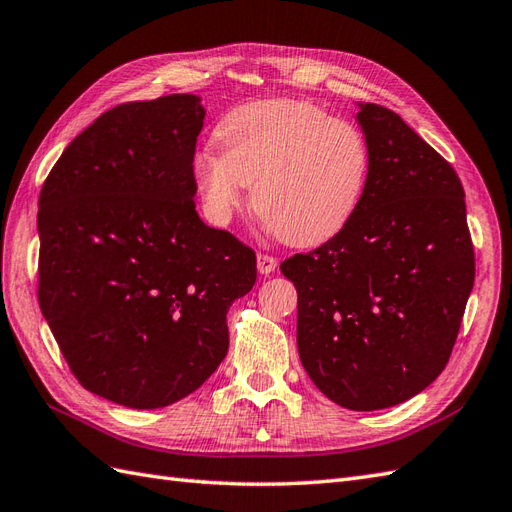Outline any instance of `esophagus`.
<instances>
[{"mask_svg":"<svg viewBox=\"0 0 512 512\" xmlns=\"http://www.w3.org/2000/svg\"><path fill=\"white\" fill-rule=\"evenodd\" d=\"M277 266H279L277 257L264 255V253L257 255V270H259V274H264V277H268V274H272L274 270H277Z\"/></svg>","mask_w":512,"mask_h":512,"instance_id":"obj_1","label":"esophagus"}]
</instances>
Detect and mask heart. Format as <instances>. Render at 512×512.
<instances>
[{"label": "heart", "instance_id": "b5f03b06", "mask_svg": "<svg viewBox=\"0 0 512 512\" xmlns=\"http://www.w3.org/2000/svg\"><path fill=\"white\" fill-rule=\"evenodd\" d=\"M214 140L218 153L199 151L192 170L216 225H227L251 188L270 231L290 244H316L346 225L368 183L361 129L307 101L246 103L220 121Z\"/></svg>", "mask_w": 512, "mask_h": 512}]
</instances>
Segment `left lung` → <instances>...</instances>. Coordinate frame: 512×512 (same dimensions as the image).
Here are the masks:
<instances>
[{"instance_id": "obj_1", "label": "left lung", "mask_w": 512, "mask_h": 512, "mask_svg": "<svg viewBox=\"0 0 512 512\" xmlns=\"http://www.w3.org/2000/svg\"><path fill=\"white\" fill-rule=\"evenodd\" d=\"M370 175L342 231L281 272L298 292L300 363L350 411L389 409L443 372L474 287L465 192L396 112L357 103Z\"/></svg>"}]
</instances>
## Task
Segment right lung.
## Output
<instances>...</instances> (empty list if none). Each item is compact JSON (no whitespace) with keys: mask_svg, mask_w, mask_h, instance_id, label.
<instances>
[{"mask_svg":"<svg viewBox=\"0 0 512 512\" xmlns=\"http://www.w3.org/2000/svg\"><path fill=\"white\" fill-rule=\"evenodd\" d=\"M196 95L123 103L86 127L38 199V303L88 391L162 409L229 350L227 311L255 253L194 209Z\"/></svg>","mask_w":512,"mask_h":512,"instance_id":"right-lung-1","label":"right lung"}]
</instances>
